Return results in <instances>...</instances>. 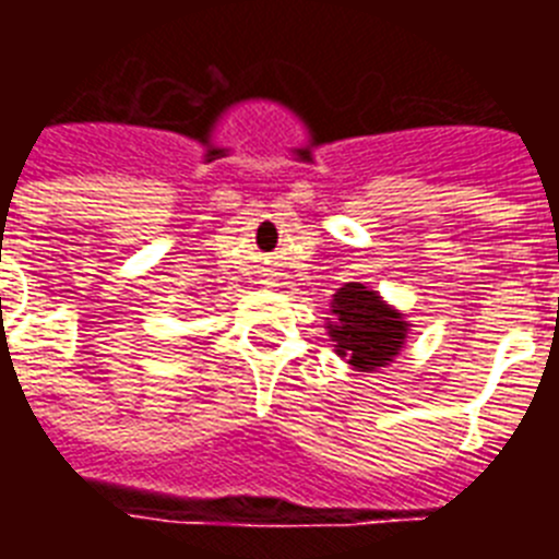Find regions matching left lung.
Masks as SVG:
<instances>
[{"mask_svg":"<svg viewBox=\"0 0 559 559\" xmlns=\"http://www.w3.org/2000/svg\"><path fill=\"white\" fill-rule=\"evenodd\" d=\"M328 335L335 355L344 358L355 372H374L394 364L406 347V316L364 283L341 285L330 299Z\"/></svg>","mask_w":559,"mask_h":559,"instance_id":"8db88e82","label":"left lung"}]
</instances>
